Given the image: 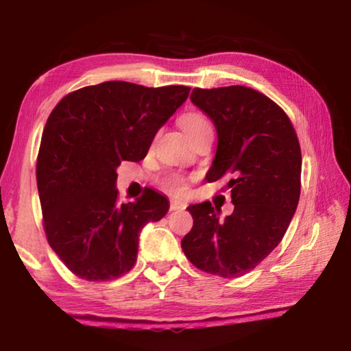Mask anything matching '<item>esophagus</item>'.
<instances>
[{
    "mask_svg": "<svg viewBox=\"0 0 351 351\" xmlns=\"http://www.w3.org/2000/svg\"><path fill=\"white\" fill-rule=\"evenodd\" d=\"M186 203H184V201H181V199H170V210H184L186 209Z\"/></svg>",
    "mask_w": 351,
    "mask_h": 351,
    "instance_id": "obj_1",
    "label": "esophagus"
}]
</instances>
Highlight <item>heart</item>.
Instances as JSON below:
<instances>
[{
    "instance_id": "heart-1",
    "label": "heart",
    "mask_w": 351,
    "mask_h": 351,
    "mask_svg": "<svg viewBox=\"0 0 351 351\" xmlns=\"http://www.w3.org/2000/svg\"><path fill=\"white\" fill-rule=\"evenodd\" d=\"M178 122H180L181 128L189 136L190 141L197 139L198 136L206 132H212V127L209 121H207V117L203 112L195 110L182 112L180 119H178ZM161 186L164 190H167V192L173 195H184L189 189V181L184 175L178 173V171H171V173H167L162 178Z\"/></svg>"
}]
</instances>
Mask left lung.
Wrapping results in <instances>:
<instances>
[{"mask_svg": "<svg viewBox=\"0 0 351 351\" xmlns=\"http://www.w3.org/2000/svg\"><path fill=\"white\" fill-rule=\"evenodd\" d=\"M190 100L217 128V154L206 180H228L234 212L219 221L209 201L189 206L193 228L181 247L198 269L240 277L274 251L297 209L299 139L287 112L252 88H195Z\"/></svg>", "mask_w": 351, "mask_h": 351, "instance_id": "1", "label": "left lung"}]
</instances>
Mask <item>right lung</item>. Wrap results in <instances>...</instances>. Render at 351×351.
<instances>
[{"label": "right lung", "instance_id": "right-lung-1", "mask_svg": "<svg viewBox=\"0 0 351 351\" xmlns=\"http://www.w3.org/2000/svg\"><path fill=\"white\" fill-rule=\"evenodd\" d=\"M189 91L104 82L66 94L47 117L37 158L43 228L77 277L105 282L127 274L138 258L141 229L167 213L169 199L152 189L134 203H119L116 169L145 158Z\"/></svg>", "mask_w": 351, "mask_h": 351}]
</instances>
